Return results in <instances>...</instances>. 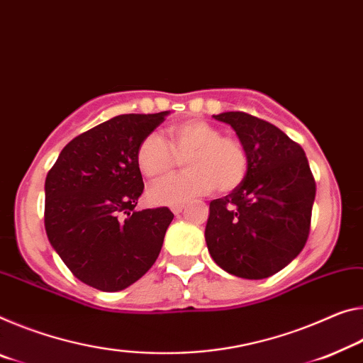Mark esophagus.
Listing matches in <instances>:
<instances>
[{
    "label": "esophagus",
    "instance_id": "34e87169",
    "mask_svg": "<svg viewBox=\"0 0 363 363\" xmlns=\"http://www.w3.org/2000/svg\"><path fill=\"white\" fill-rule=\"evenodd\" d=\"M182 210H184V205H176L171 208V211L174 213V215H179V213H182Z\"/></svg>",
    "mask_w": 363,
    "mask_h": 363
}]
</instances>
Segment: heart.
Returning a JSON list of instances; mask_svg holds the SVG:
<instances>
[{
    "label": "heart",
    "mask_w": 363,
    "mask_h": 363,
    "mask_svg": "<svg viewBox=\"0 0 363 363\" xmlns=\"http://www.w3.org/2000/svg\"><path fill=\"white\" fill-rule=\"evenodd\" d=\"M184 160L187 172L160 181L148 189L153 205H184L210 194L218 186L229 192L245 179L249 158L240 142L221 137V130L206 121L191 119L168 129V143L158 134H148L137 148L135 161L143 176L158 179Z\"/></svg>",
    "instance_id": "1"
}]
</instances>
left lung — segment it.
I'll return each instance as SVG.
<instances>
[{
  "label": "left lung",
  "instance_id": "left-lung-1",
  "mask_svg": "<svg viewBox=\"0 0 363 363\" xmlns=\"http://www.w3.org/2000/svg\"><path fill=\"white\" fill-rule=\"evenodd\" d=\"M213 118L234 129L249 169L231 194L210 202L206 247L229 274L268 278L307 242L316 187L306 152L276 125L247 113Z\"/></svg>",
  "mask_w": 363,
  "mask_h": 363
}]
</instances>
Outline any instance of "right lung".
<instances>
[{
	"label": "right lung",
	"mask_w": 363,
	"mask_h": 363,
	"mask_svg": "<svg viewBox=\"0 0 363 363\" xmlns=\"http://www.w3.org/2000/svg\"><path fill=\"white\" fill-rule=\"evenodd\" d=\"M169 111L121 114L62 148L45 181V229L66 267L82 283L116 292L157 260L169 208L137 211L143 179L135 155Z\"/></svg>",
	"instance_id": "obj_1"
}]
</instances>
